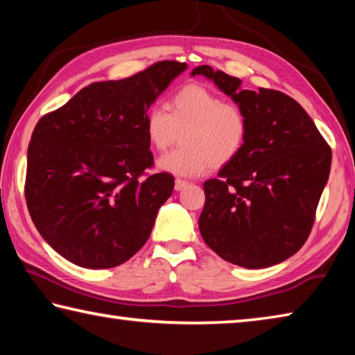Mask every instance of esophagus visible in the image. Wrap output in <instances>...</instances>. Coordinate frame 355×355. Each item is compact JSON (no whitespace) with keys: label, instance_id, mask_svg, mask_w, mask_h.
Listing matches in <instances>:
<instances>
[{"label":"esophagus","instance_id":"34e87169","mask_svg":"<svg viewBox=\"0 0 355 355\" xmlns=\"http://www.w3.org/2000/svg\"><path fill=\"white\" fill-rule=\"evenodd\" d=\"M186 186H188V182H186V180H182V178L175 180V191H182L183 188H186Z\"/></svg>","mask_w":355,"mask_h":355}]
</instances>
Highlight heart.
Returning a JSON list of instances; mask_svg holds the SVG:
<instances>
[{
	"instance_id": "b5f03b06",
	"label": "heart",
	"mask_w": 355,
	"mask_h": 355,
	"mask_svg": "<svg viewBox=\"0 0 355 355\" xmlns=\"http://www.w3.org/2000/svg\"><path fill=\"white\" fill-rule=\"evenodd\" d=\"M144 131L155 150L163 152L183 131L182 144L158 159V169L175 177H197L211 163L224 164L241 152L249 123L244 111L225 103L202 84H188L172 95L169 111L152 106L144 117Z\"/></svg>"
}]
</instances>
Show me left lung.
<instances>
[{"label":"left lung","instance_id":"left-lung-1","mask_svg":"<svg viewBox=\"0 0 355 355\" xmlns=\"http://www.w3.org/2000/svg\"><path fill=\"white\" fill-rule=\"evenodd\" d=\"M213 81L244 111L249 131L218 178L203 183V241L225 261L269 268L307 241L330 173L332 152L296 100L272 89H243L239 78L209 65L191 76Z\"/></svg>","mask_w":355,"mask_h":355}]
</instances>
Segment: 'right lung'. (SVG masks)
I'll return each mask as SVG.
<instances>
[{
    "mask_svg": "<svg viewBox=\"0 0 355 355\" xmlns=\"http://www.w3.org/2000/svg\"><path fill=\"white\" fill-rule=\"evenodd\" d=\"M186 69L163 61L125 80L92 83L35 125L26 203L42 238L65 260L114 268L147 243L173 177H142L153 166L144 117Z\"/></svg>",
    "mask_w": 355,
    "mask_h": 355,
    "instance_id": "1",
    "label": "right lung"
}]
</instances>
